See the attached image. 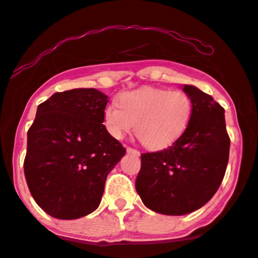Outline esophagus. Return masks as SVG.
Here are the masks:
<instances>
[{
    "instance_id": "34e87169",
    "label": "esophagus",
    "mask_w": 258,
    "mask_h": 258,
    "mask_svg": "<svg viewBox=\"0 0 258 258\" xmlns=\"http://www.w3.org/2000/svg\"><path fill=\"white\" fill-rule=\"evenodd\" d=\"M127 153H131V154H135V155H139V151L138 150H136V149H133V148H130V147H127Z\"/></svg>"
}]
</instances>
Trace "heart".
Masks as SVG:
<instances>
[{"instance_id":"1","label":"heart","mask_w":258,"mask_h":258,"mask_svg":"<svg viewBox=\"0 0 258 258\" xmlns=\"http://www.w3.org/2000/svg\"><path fill=\"white\" fill-rule=\"evenodd\" d=\"M192 111V99L181 90L169 91L145 86L121 94L119 105H108L104 110V125L115 139H121L135 127L144 147L163 150L184 135L190 125Z\"/></svg>"}]
</instances>
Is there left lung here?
<instances>
[{"mask_svg":"<svg viewBox=\"0 0 258 258\" xmlns=\"http://www.w3.org/2000/svg\"><path fill=\"white\" fill-rule=\"evenodd\" d=\"M194 104L184 135L172 147L142 154L136 190L143 203L164 215L200 209L218 191L229 156L225 109L206 92L184 85Z\"/></svg>","mask_w":258,"mask_h":258,"instance_id":"8db88e82","label":"left lung"}]
</instances>
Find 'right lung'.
Here are the masks:
<instances>
[{"label":"right lung","instance_id":"add662e5","mask_svg":"<svg viewBox=\"0 0 258 258\" xmlns=\"http://www.w3.org/2000/svg\"><path fill=\"white\" fill-rule=\"evenodd\" d=\"M107 103L98 90L73 89L37 108L24 172L33 200L52 218L73 220L95 212L107 175L126 153L103 125Z\"/></svg>","mask_w":258,"mask_h":258}]
</instances>
